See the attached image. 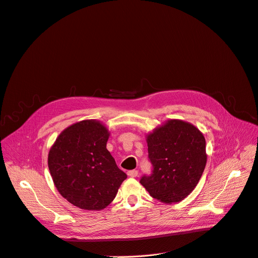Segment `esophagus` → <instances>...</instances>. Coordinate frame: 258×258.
Segmentation results:
<instances>
[{"label": "esophagus", "instance_id": "obj_1", "mask_svg": "<svg viewBox=\"0 0 258 258\" xmlns=\"http://www.w3.org/2000/svg\"><path fill=\"white\" fill-rule=\"evenodd\" d=\"M127 175L128 177H137L138 176V171L137 170H132V171H128L127 172Z\"/></svg>", "mask_w": 258, "mask_h": 258}]
</instances>
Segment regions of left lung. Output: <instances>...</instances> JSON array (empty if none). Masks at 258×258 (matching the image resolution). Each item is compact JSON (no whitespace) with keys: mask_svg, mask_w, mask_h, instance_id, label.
Segmentation results:
<instances>
[{"mask_svg":"<svg viewBox=\"0 0 258 258\" xmlns=\"http://www.w3.org/2000/svg\"><path fill=\"white\" fill-rule=\"evenodd\" d=\"M147 140L153 170L141 177L140 183L161 203H179L193 191L205 171L203 133L188 122L169 120Z\"/></svg>","mask_w":258,"mask_h":258,"instance_id":"1","label":"left lung"}]
</instances>
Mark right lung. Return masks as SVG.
Returning a JSON list of instances; mask_svg holds the SVG:
<instances>
[{"mask_svg":"<svg viewBox=\"0 0 258 258\" xmlns=\"http://www.w3.org/2000/svg\"><path fill=\"white\" fill-rule=\"evenodd\" d=\"M109 133L96 120L64 130L48 154V169L59 193L83 210H102L117 195L126 174L106 149Z\"/></svg>","mask_w":258,"mask_h":258,"instance_id":"add662e5","label":"right lung"}]
</instances>
